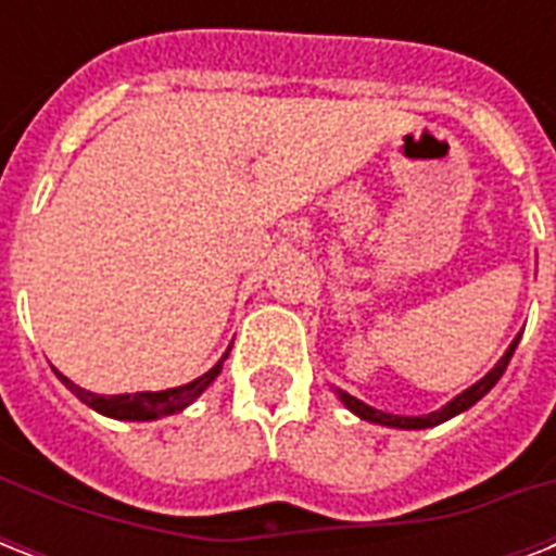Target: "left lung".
<instances>
[{"label": "left lung", "instance_id": "1", "mask_svg": "<svg viewBox=\"0 0 556 556\" xmlns=\"http://www.w3.org/2000/svg\"><path fill=\"white\" fill-rule=\"evenodd\" d=\"M519 338L522 334H517V338L510 340L508 352L496 361V366H493L488 375H484L482 380H476L473 387H467L465 392H458L453 401H447V404L441 406V409H435V413H427V415H392V413H383V409H375V406L364 404V401H357L355 395H349V392H343V389L334 387V392H338L340 404L346 406L349 413H355L357 418H364V421L369 424H380V427H392V430H427V427H439V424L450 421V418H456V415H462L465 409H470V406L476 404V401H482L488 392H491L493 387H496V380L502 378V371L508 369L510 357H514V349H517Z\"/></svg>", "mask_w": 556, "mask_h": 556}]
</instances>
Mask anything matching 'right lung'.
<instances>
[{
  "instance_id": "add662e5",
  "label": "right lung",
  "mask_w": 556,
  "mask_h": 556,
  "mask_svg": "<svg viewBox=\"0 0 556 556\" xmlns=\"http://www.w3.org/2000/svg\"><path fill=\"white\" fill-rule=\"evenodd\" d=\"M227 355H230V346L218 364L210 371L199 375L195 380L185 383V387L161 389V392H126V395H98V392H89V389L77 387L74 380H68L60 369H54V375L65 383V389H72L74 395L80 397L83 404L91 406L94 413L106 415V418H117V421H155V418H164V415H176L181 409L195 401V397L204 392V389L218 378V371L225 366Z\"/></svg>"
}]
</instances>
